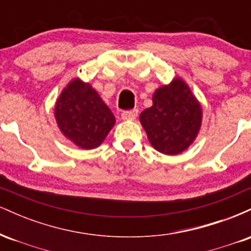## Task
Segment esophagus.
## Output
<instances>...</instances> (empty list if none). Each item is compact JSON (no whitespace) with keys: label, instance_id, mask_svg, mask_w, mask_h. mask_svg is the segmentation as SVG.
<instances>
[{"label":"esophagus","instance_id":"1","mask_svg":"<svg viewBox=\"0 0 251 251\" xmlns=\"http://www.w3.org/2000/svg\"><path fill=\"white\" fill-rule=\"evenodd\" d=\"M138 116V109H131V111H124L122 118L124 120H133Z\"/></svg>","mask_w":251,"mask_h":251}]
</instances>
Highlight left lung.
<instances>
[{"instance_id": "8db88e82", "label": "left lung", "mask_w": 251, "mask_h": 251, "mask_svg": "<svg viewBox=\"0 0 251 251\" xmlns=\"http://www.w3.org/2000/svg\"><path fill=\"white\" fill-rule=\"evenodd\" d=\"M152 102L139 119L153 149L168 155L189 149L201 129L203 111L186 82L175 77L155 89Z\"/></svg>"}]
</instances>
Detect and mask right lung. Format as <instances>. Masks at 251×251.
I'll return each instance as SVG.
<instances>
[{"label":"right lung","instance_id":"obj_1","mask_svg":"<svg viewBox=\"0 0 251 251\" xmlns=\"http://www.w3.org/2000/svg\"><path fill=\"white\" fill-rule=\"evenodd\" d=\"M61 133L82 150L100 146L116 124V118L98 92L79 77L62 89L54 107Z\"/></svg>","mask_w":251,"mask_h":251}]
</instances>
